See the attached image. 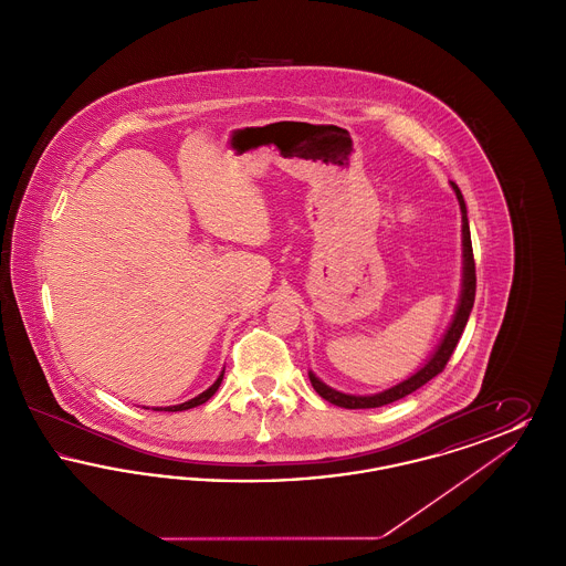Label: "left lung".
I'll return each instance as SVG.
<instances>
[{
    "instance_id": "left-lung-1",
    "label": "left lung",
    "mask_w": 566,
    "mask_h": 566,
    "mask_svg": "<svg viewBox=\"0 0 566 566\" xmlns=\"http://www.w3.org/2000/svg\"><path fill=\"white\" fill-rule=\"evenodd\" d=\"M452 189L457 192L458 203H460V212H462V256H464V273H462V295H460V303H458L457 316L450 324L448 333L443 335V342L439 344L437 352L432 354L431 360L416 374V376L407 377L401 384L379 392V395H371V397H354V395H344L337 392L333 388H328L323 384L314 374H310V381L314 386V390L326 399L328 403L337 405V407H346V409H369V407H381V405L395 403L399 399H403L407 395L416 392L420 386H424L427 381H431L432 377L439 376L450 356L454 354V348L458 346V339L467 326L469 314L473 310V301H475V259H473V245H471V231H469V218H467V206L462 199V192L458 189L457 185L452 182Z\"/></svg>"
}]
</instances>
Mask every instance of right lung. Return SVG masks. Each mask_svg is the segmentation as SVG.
I'll list each match as a JSON object with an SVG mask.
<instances>
[{"label": "right lung", "mask_w": 566, "mask_h": 566, "mask_svg": "<svg viewBox=\"0 0 566 566\" xmlns=\"http://www.w3.org/2000/svg\"><path fill=\"white\" fill-rule=\"evenodd\" d=\"M220 381H222V374L218 376L214 384L206 390V392H201L199 397H195V399H190L187 403L182 405H174V407H165V411H185V409H190V407H197V405L206 403L212 395H214L216 390H218V386H220ZM157 411H161V409H157Z\"/></svg>", "instance_id": "1"}]
</instances>
